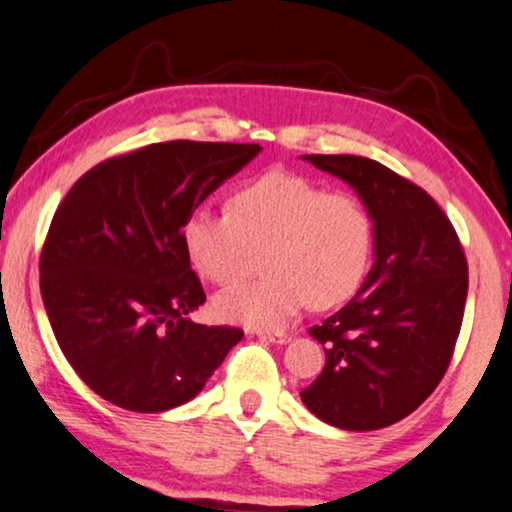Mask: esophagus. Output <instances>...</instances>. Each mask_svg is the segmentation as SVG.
<instances>
[{
	"label": "esophagus",
	"instance_id": "esophagus-1",
	"mask_svg": "<svg viewBox=\"0 0 512 512\" xmlns=\"http://www.w3.org/2000/svg\"><path fill=\"white\" fill-rule=\"evenodd\" d=\"M257 335H260L262 340L271 342V345H286V342L290 340L288 333H257Z\"/></svg>",
	"mask_w": 512,
	"mask_h": 512
}]
</instances>
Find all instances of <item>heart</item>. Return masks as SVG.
<instances>
[{
    "label": "heart",
    "mask_w": 512,
    "mask_h": 512,
    "mask_svg": "<svg viewBox=\"0 0 512 512\" xmlns=\"http://www.w3.org/2000/svg\"><path fill=\"white\" fill-rule=\"evenodd\" d=\"M181 248L200 276L226 283L267 248V278L236 283L215 297L226 323L278 331L314 302L328 309L352 297L371 269L375 222L352 193H328L300 174L271 170L245 181L229 212L196 208L181 226Z\"/></svg>",
    "instance_id": "obj_1"
}]
</instances>
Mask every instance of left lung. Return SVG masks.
Returning <instances> with one entry per match:
<instances>
[{
    "mask_svg": "<svg viewBox=\"0 0 512 512\" xmlns=\"http://www.w3.org/2000/svg\"><path fill=\"white\" fill-rule=\"evenodd\" d=\"M349 184L375 222L373 267L357 295L312 333L326 366L302 404L323 423L368 432L435 392L461 333L468 262L442 208L409 179L361 155H302Z\"/></svg>",
    "mask_w": 512,
    "mask_h": 512,
    "instance_id": "obj_1",
    "label": "left lung"
}]
</instances>
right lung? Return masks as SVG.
Wrapping results in <instances>:
<instances>
[{
	"mask_svg": "<svg viewBox=\"0 0 512 512\" xmlns=\"http://www.w3.org/2000/svg\"><path fill=\"white\" fill-rule=\"evenodd\" d=\"M257 144L165 141L96 165L51 219L40 288L63 357L120 409L186 404L243 331L186 319L205 302L181 226L260 153Z\"/></svg>",
	"mask_w": 512,
	"mask_h": 512,
	"instance_id": "1",
	"label": "right lung"
}]
</instances>
